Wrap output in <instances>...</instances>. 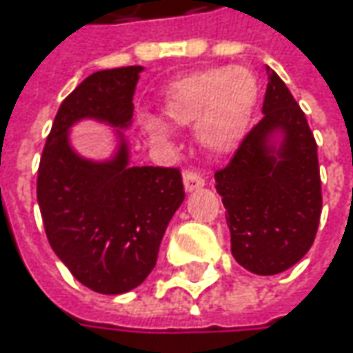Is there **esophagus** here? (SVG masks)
<instances>
[{
	"mask_svg": "<svg viewBox=\"0 0 353 353\" xmlns=\"http://www.w3.org/2000/svg\"><path fill=\"white\" fill-rule=\"evenodd\" d=\"M205 185V179L201 174L192 172V170H185L183 172V188L185 192H195V190H201Z\"/></svg>",
	"mask_w": 353,
	"mask_h": 353,
	"instance_id": "34e87169",
	"label": "esophagus"
}]
</instances>
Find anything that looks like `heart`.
I'll list each match as a JSON object with an SVG mask.
<instances>
[{
    "label": "heart",
    "mask_w": 353,
    "mask_h": 353,
    "mask_svg": "<svg viewBox=\"0 0 353 353\" xmlns=\"http://www.w3.org/2000/svg\"><path fill=\"white\" fill-rule=\"evenodd\" d=\"M256 97V77L243 65L195 70L168 86L161 116L177 128L195 126V138L207 152L227 154L243 140ZM150 132L156 142H165L160 126L152 124Z\"/></svg>",
    "instance_id": "obj_1"
}]
</instances>
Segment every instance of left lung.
I'll use <instances>...</instances> for the list:
<instances>
[{
	"label": "left lung",
	"instance_id": "8db88e82",
	"mask_svg": "<svg viewBox=\"0 0 353 353\" xmlns=\"http://www.w3.org/2000/svg\"><path fill=\"white\" fill-rule=\"evenodd\" d=\"M267 70L265 116L215 172L231 253L241 267L265 276L283 272L308 253L322 213L314 134L281 77ZM276 130L285 136L279 148L270 144Z\"/></svg>",
	"mask_w": 353,
	"mask_h": 353
}]
</instances>
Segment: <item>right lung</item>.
Here are the masks:
<instances>
[{
	"mask_svg": "<svg viewBox=\"0 0 353 353\" xmlns=\"http://www.w3.org/2000/svg\"><path fill=\"white\" fill-rule=\"evenodd\" d=\"M140 72L142 67H120L86 77L59 106L39 161L47 239L72 276L100 294H122L146 281L185 197L177 168H130L126 144L102 163L69 146V128L86 116L128 126Z\"/></svg>",
	"mask_w": 353,
	"mask_h": 353,
	"instance_id": "1",
	"label": "right lung"
}]
</instances>
